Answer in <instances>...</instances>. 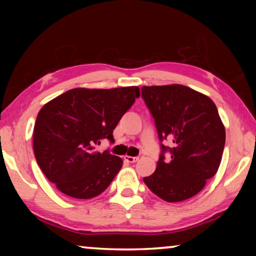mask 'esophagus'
Returning a JSON list of instances; mask_svg holds the SVG:
<instances>
[{
  "label": "esophagus",
  "mask_w": 256,
  "mask_h": 256,
  "mask_svg": "<svg viewBox=\"0 0 256 256\" xmlns=\"http://www.w3.org/2000/svg\"><path fill=\"white\" fill-rule=\"evenodd\" d=\"M124 160L128 163H135L138 160V157H134V156H124Z\"/></svg>",
  "instance_id": "34e87169"
}]
</instances>
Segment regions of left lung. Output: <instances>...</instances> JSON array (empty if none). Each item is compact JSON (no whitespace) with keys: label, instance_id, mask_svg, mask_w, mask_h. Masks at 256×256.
I'll list each match as a JSON object with an SVG mask.
<instances>
[{"label":"left lung","instance_id":"8db88e82","mask_svg":"<svg viewBox=\"0 0 256 256\" xmlns=\"http://www.w3.org/2000/svg\"><path fill=\"white\" fill-rule=\"evenodd\" d=\"M141 93L160 141L155 172L143 182L163 200H186L222 162L226 135L218 110L208 96L183 85L143 86Z\"/></svg>","mask_w":256,"mask_h":256}]
</instances>
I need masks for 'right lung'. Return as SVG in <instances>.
Instances as JSON below:
<instances>
[{
	"label": "right lung",
	"instance_id": "right-lung-1",
	"mask_svg": "<svg viewBox=\"0 0 256 256\" xmlns=\"http://www.w3.org/2000/svg\"><path fill=\"white\" fill-rule=\"evenodd\" d=\"M138 96L136 86L73 88L44 104L34 128V152L59 191L90 199L110 186L124 162L108 150L94 152V146L104 138L114 142L113 130Z\"/></svg>",
	"mask_w": 256,
	"mask_h": 256
}]
</instances>
